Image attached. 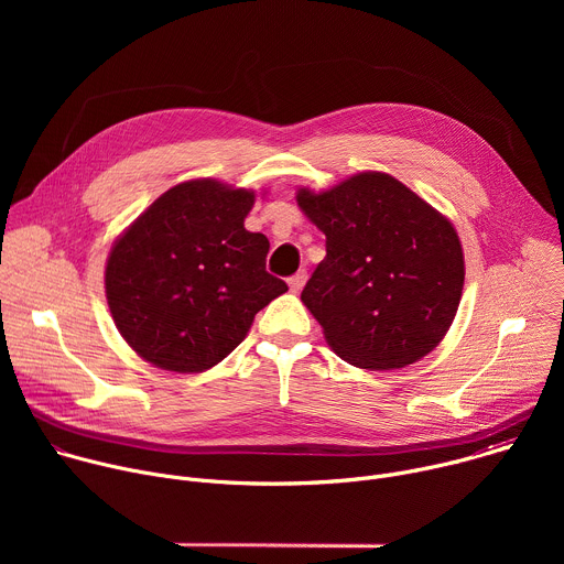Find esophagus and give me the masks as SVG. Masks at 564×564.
<instances>
[{
  "label": "esophagus",
  "mask_w": 564,
  "mask_h": 564,
  "mask_svg": "<svg viewBox=\"0 0 564 564\" xmlns=\"http://www.w3.org/2000/svg\"><path fill=\"white\" fill-rule=\"evenodd\" d=\"M305 281H307V272H305V270H301V272H296L294 276H290V279H288V283H290V290H292V292H301V290H303V285H305Z\"/></svg>",
  "instance_id": "esophagus-1"
}]
</instances>
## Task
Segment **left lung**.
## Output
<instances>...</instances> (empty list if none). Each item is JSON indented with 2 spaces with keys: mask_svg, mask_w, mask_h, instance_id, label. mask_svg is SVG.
I'll return each instance as SVG.
<instances>
[{
  "mask_svg": "<svg viewBox=\"0 0 564 564\" xmlns=\"http://www.w3.org/2000/svg\"><path fill=\"white\" fill-rule=\"evenodd\" d=\"M299 207L326 234V259L301 301L330 348L366 370L415 364L448 333L464 288L455 227L379 172L328 192L299 189Z\"/></svg>",
  "mask_w": 564,
  "mask_h": 564,
  "instance_id": "1",
  "label": "left lung"
}]
</instances>
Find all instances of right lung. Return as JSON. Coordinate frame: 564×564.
Segmentation results:
<instances>
[{"mask_svg":"<svg viewBox=\"0 0 564 564\" xmlns=\"http://www.w3.org/2000/svg\"><path fill=\"white\" fill-rule=\"evenodd\" d=\"M254 192L203 178L172 187L116 240L105 285L124 341L149 364L203 372L246 339L288 290L265 270L270 240L248 231Z\"/></svg>","mask_w":564,"mask_h":564,"instance_id":"add662e5","label":"right lung"}]
</instances>
